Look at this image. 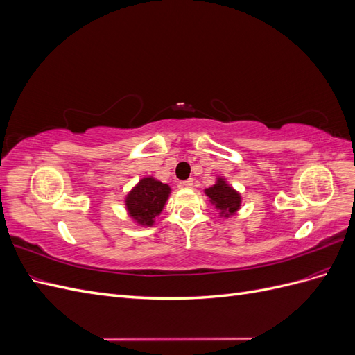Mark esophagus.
Returning a JSON list of instances; mask_svg holds the SVG:
<instances>
[{
    "label": "esophagus",
    "mask_w": 355,
    "mask_h": 355,
    "mask_svg": "<svg viewBox=\"0 0 355 355\" xmlns=\"http://www.w3.org/2000/svg\"><path fill=\"white\" fill-rule=\"evenodd\" d=\"M182 185H184L185 188H192V187H194V180H192V179H187V180L182 182Z\"/></svg>",
    "instance_id": "34e87169"
}]
</instances>
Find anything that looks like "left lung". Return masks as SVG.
Listing matches in <instances>:
<instances>
[{
	"instance_id": "8db88e82",
	"label": "left lung",
	"mask_w": 355,
	"mask_h": 355,
	"mask_svg": "<svg viewBox=\"0 0 355 355\" xmlns=\"http://www.w3.org/2000/svg\"><path fill=\"white\" fill-rule=\"evenodd\" d=\"M204 194L209 197V201L216 207L220 213V216L230 218L237 213L241 207V196L239 191H235L227 179L216 178L214 185L204 189Z\"/></svg>"
}]
</instances>
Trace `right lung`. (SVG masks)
<instances>
[{
    "label": "right lung",
    "instance_id": "1",
    "mask_svg": "<svg viewBox=\"0 0 355 355\" xmlns=\"http://www.w3.org/2000/svg\"><path fill=\"white\" fill-rule=\"evenodd\" d=\"M170 187L153 176L142 178L125 196V210L137 225L153 227L170 196Z\"/></svg>",
    "mask_w": 355,
    "mask_h": 355
}]
</instances>
